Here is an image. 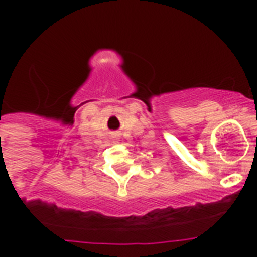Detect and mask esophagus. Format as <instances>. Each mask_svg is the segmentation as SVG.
<instances>
[{"label":"esophagus","instance_id":"esophagus-1","mask_svg":"<svg viewBox=\"0 0 257 257\" xmlns=\"http://www.w3.org/2000/svg\"><path fill=\"white\" fill-rule=\"evenodd\" d=\"M112 138H113V140H114V142H118V140H119V134L114 133V134H113Z\"/></svg>","mask_w":257,"mask_h":257}]
</instances>
